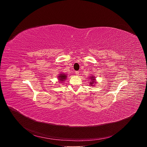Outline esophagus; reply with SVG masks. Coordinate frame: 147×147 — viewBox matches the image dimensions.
Returning <instances> with one entry per match:
<instances>
[{
    "mask_svg": "<svg viewBox=\"0 0 147 147\" xmlns=\"http://www.w3.org/2000/svg\"><path fill=\"white\" fill-rule=\"evenodd\" d=\"M75 73H76V76H78V75H79V71H76L75 72Z\"/></svg>",
    "mask_w": 147,
    "mask_h": 147,
    "instance_id": "1",
    "label": "esophagus"
}]
</instances>
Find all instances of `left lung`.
<instances>
[{
  "mask_svg": "<svg viewBox=\"0 0 147 147\" xmlns=\"http://www.w3.org/2000/svg\"><path fill=\"white\" fill-rule=\"evenodd\" d=\"M90 78H91V81L90 82V84L91 86H93L94 83H96V80H95V77H94V76L90 77Z\"/></svg>",
  "mask_w": 147,
  "mask_h": 147,
  "instance_id": "left-lung-1",
  "label": "left lung"
}]
</instances>
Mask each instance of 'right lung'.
<instances>
[{"label": "right lung", "mask_w": 147, "mask_h": 147, "mask_svg": "<svg viewBox=\"0 0 147 147\" xmlns=\"http://www.w3.org/2000/svg\"><path fill=\"white\" fill-rule=\"evenodd\" d=\"M66 78H67V75L63 73H61L59 74V76H58V79L60 82L65 81L66 79Z\"/></svg>", "instance_id": "right-lung-1"}]
</instances>
